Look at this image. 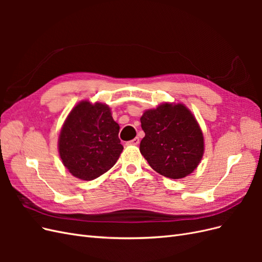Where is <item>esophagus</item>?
Here are the masks:
<instances>
[{"label": "esophagus", "mask_w": 262, "mask_h": 262, "mask_svg": "<svg viewBox=\"0 0 262 262\" xmlns=\"http://www.w3.org/2000/svg\"><path fill=\"white\" fill-rule=\"evenodd\" d=\"M140 143V139L139 138H134L133 140L128 142V145H138Z\"/></svg>", "instance_id": "obj_1"}]
</instances>
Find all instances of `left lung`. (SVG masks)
<instances>
[{"instance_id":"obj_1","label":"left lung","mask_w":262,"mask_h":262,"mask_svg":"<svg viewBox=\"0 0 262 262\" xmlns=\"http://www.w3.org/2000/svg\"><path fill=\"white\" fill-rule=\"evenodd\" d=\"M145 137L140 152L155 171L180 179L199 165L203 150V134L193 115L182 104H165L146 110L141 117Z\"/></svg>"}]
</instances>
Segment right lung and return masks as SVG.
<instances>
[{
  "label": "right lung",
  "instance_id": "add662e5",
  "mask_svg": "<svg viewBox=\"0 0 262 262\" xmlns=\"http://www.w3.org/2000/svg\"><path fill=\"white\" fill-rule=\"evenodd\" d=\"M119 129L107 105L80 102L60 132L59 153L63 165L82 180L101 176L116 164L123 149Z\"/></svg>",
  "mask_w": 262,
  "mask_h": 262
}]
</instances>
